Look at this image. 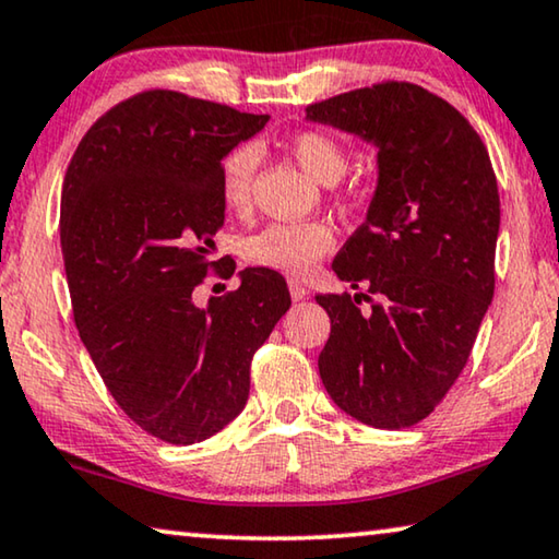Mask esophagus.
Returning <instances> with one entry per match:
<instances>
[{
  "label": "esophagus",
  "instance_id": "esophagus-1",
  "mask_svg": "<svg viewBox=\"0 0 559 559\" xmlns=\"http://www.w3.org/2000/svg\"><path fill=\"white\" fill-rule=\"evenodd\" d=\"M288 290H290V298H294V301H304V298L308 296L306 286L298 281H288Z\"/></svg>",
  "mask_w": 559,
  "mask_h": 559
}]
</instances>
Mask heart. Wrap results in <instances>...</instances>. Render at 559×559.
<instances>
[{"mask_svg": "<svg viewBox=\"0 0 559 559\" xmlns=\"http://www.w3.org/2000/svg\"><path fill=\"white\" fill-rule=\"evenodd\" d=\"M288 155L323 186L336 182L348 168V153L338 138L323 130H301L288 138ZM258 150L238 145L226 155L218 173L223 205L230 213L243 215L253 203V178ZM333 248V230L321 221L271 223L253 233L243 243V258L255 269H269L288 276H306Z\"/></svg>", "mask_w": 559, "mask_h": 559, "instance_id": "obj_1", "label": "heart"}]
</instances>
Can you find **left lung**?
Here are the masks:
<instances>
[{"label": "left lung", "instance_id": "obj_1", "mask_svg": "<svg viewBox=\"0 0 559 559\" xmlns=\"http://www.w3.org/2000/svg\"><path fill=\"white\" fill-rule=\"evenodd\" d=\"M306 115L379 145L369 215L333 261L364 290L316 296L331 319L321 381L369 427H414L460 379L495 296L492 160L456 107L412 82L352 90Z\"/></svg>", "mask_w": 559, "mask_h": 559}]
</instances>
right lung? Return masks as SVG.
<instances>
[{
    "label": "right lung",
    "mask_w": 559,
    "mask_h": 559,
    "mask_svg": "<svg viewBox=\"0 0 559 559\" xmlns=\"http://www.w3.org/2000/svg\"><path fill=\"white\" fill-rule=\"evenodd\" d=\"M269 115L145 90L110 107L74 150L60 238L74 326L120 409L168 444H195L243 412L253 354L290 308L286 278L240 273L198 308L226 218L221 163Z\"/></svg>",
    "instance_id": "right-lung-1"
}]
</instances>
